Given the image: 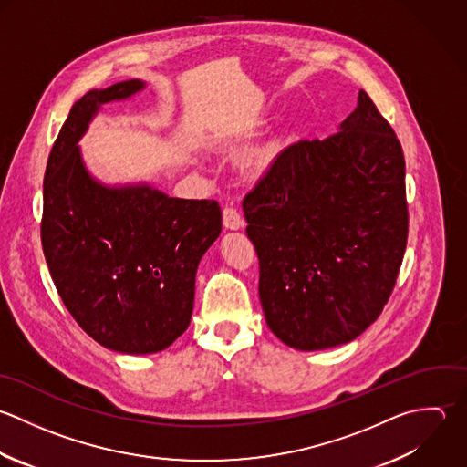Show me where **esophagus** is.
Instances as JSON below:
<instances>
[{
  "instance_id": "34e87169",
  "label": "esophagus",
  "mask_w": 467,
  "mask_h": 467,
  "mask_svg": "<svg viewBox=\"0 0 467 467\" xmlns=\"http://www.w3.org/2000/svg\"><path fill=\"white\" fill-rule=\"evenodd\" d=\"M223 225L225 229H240L244 225V220H242V214L238 213L236 207L233 205H227L223 207Z\"/></svg>"
}]
</instances>
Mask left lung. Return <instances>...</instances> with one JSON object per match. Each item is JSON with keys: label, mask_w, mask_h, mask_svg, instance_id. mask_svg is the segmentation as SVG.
Returning a JSON list of instances; mask_svg holds the SVG:
<instances>
[{"label": "left lung", "mask_w": 467, "mask_h": 467, "mask_svg": "<svg viewBox=\"0 0 467 467\" xmlns=\"http://www.w3.org/2000/svg\"><path fill=\"white\" fill-rule=\"evenodd\" d=\"M242 207L265 322L284 344L340 346L380 317L410 216L402 145L366 90L338 134L284 149Z\"/></svg>", "instance_id": "left-lung-1"}]
</instances>
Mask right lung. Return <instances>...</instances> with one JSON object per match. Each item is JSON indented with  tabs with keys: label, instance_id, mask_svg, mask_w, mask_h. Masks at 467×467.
I'll return each instance as SVG.
<instances>
[{
	"label": "right lung",
	"instance_id": "add662e5",
	"mask_svg": "<svg viewBox=\"0 0 467 467\" xmlns=\"http://www.w3.org/2000/svg\"><path fill=\"white\" fill-rule=\"evenodd\" d=\"M140 79L88 90L65 119L43 180L41 245L52 282L78 326L118 353L169 348L191 324L194 278L222 233L216 200H180L147 185L107 189L76 147L99 105Z\"/></svg>",
	"mask_w": 467,
	"mask_h": 467
}]
</instances>
